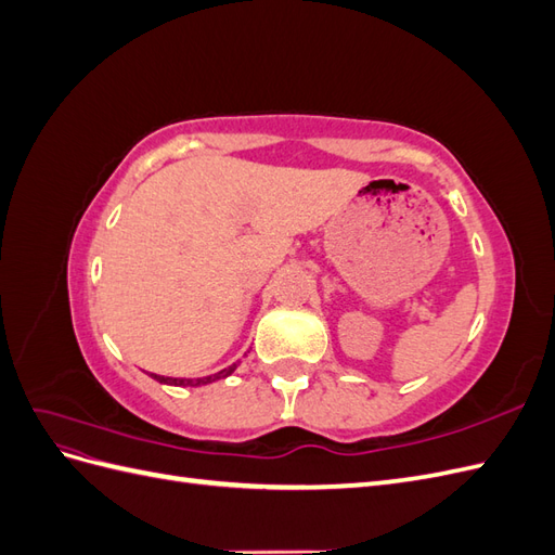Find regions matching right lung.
<instances>
[{
    "label": "right lung",
    "instance_id": "obj_1",
    "mask_svg": "<svg viewBox=\"0 0 555 555\" xmlns=\"http://www.w3.org/2000/svg\"><path fill=\"white\" fill-rule=\"evenodd\" d=\"M233 371H236V363L233 365H229V367H224V371H220L217 375H212V377H204V379H173V377H162V375H153L157 382H164V384H176V386H198V384H208V382H215V379H224V377H229Z\"/></svg>",
    "mask_w": 555,
    "mask_h": 555
}]
</instances>
